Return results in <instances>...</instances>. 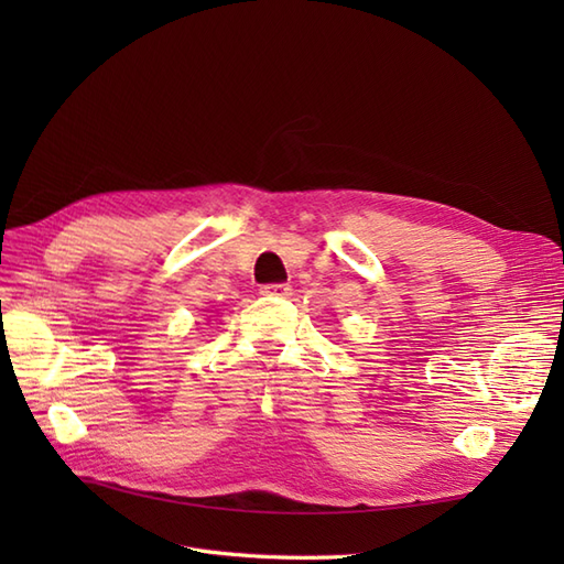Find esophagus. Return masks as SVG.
I'll return each instance as SVG.
<instances>
[{"label":"esophagus","mask_w":564,"mask_h":564,"mask_svg":"<svg viewBox=\"0 0 564 564\" xmlns=\"http://www.w3.org/2000/svg\"><path fill=\"white\" fill-rule=\"evenodd\" d=\"M261 294L263 296H289L292 294V286L289 284H263Z\"/></svg>","instance_id":"obj_1"}]
</instances>
